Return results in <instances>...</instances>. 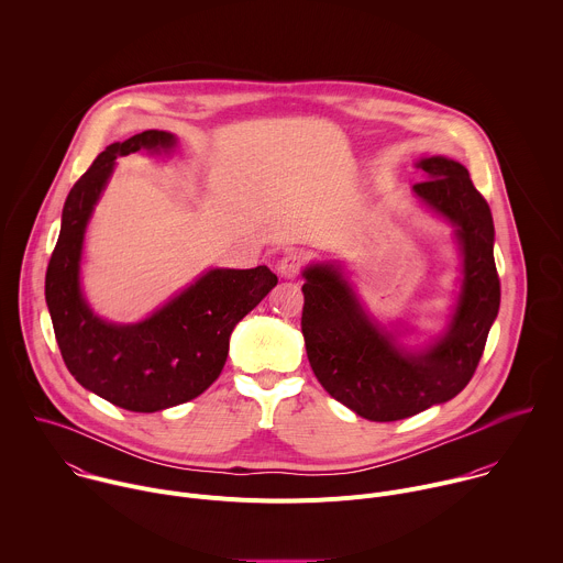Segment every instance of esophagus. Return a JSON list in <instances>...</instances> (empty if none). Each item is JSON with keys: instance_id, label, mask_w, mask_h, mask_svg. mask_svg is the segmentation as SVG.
Listing matches in <instances>:
<instances>
[{"instance_id": "esophagus-1", "label": "esophagus", "mask_w": 563, "mask_h": 563, "mask_svg": "<svg viewBox=\"0 0 563 563\" xmlns=\"http://www.w3.org/2000/svg\"><path fill=\"white\" fill-rule=\"evenodd\" d=\"M302 254L300 252H287L280 261H278V274L283 276V278H287V280H291V278H296L298 274H300V269H302Z\"/></svg>"}]
</instances>
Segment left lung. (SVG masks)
I'll return each mask as SVG.
<instances>
[{
	"instance_id": "1",
	"label": "left lung",
	"mask_w": 563,
	"mask_h": 563,
	"mask_svg": "<svg viewBox=\"0 0 563 563\" xmlns=\"http://www.w3.org/2000/svg\"><path fill=\"white\" fill-rule=\"evenodd\" d=\"M427 180L413 197L455 228L462 276L446 327L424 346L373 318L338 263L302 269V335L324 391L364 420L394 422L453 400L473 378L499 311L490 208L468 169L446 156L416 161Z\"/></svg>"
}]
</instances>
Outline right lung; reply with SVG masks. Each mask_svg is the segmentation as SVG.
Masks as SVG:
<instances>
[{
	"instance_id": "obj_1",
	"label": "right lung",
	"mask_w": 563,
	"mask_h": 563,
	"mask_svg": "<svg viewBox=\"0 0 563 563\" xmlns=\"http://www.w3.org/2000/svg\"><path fill=\"white\" fill-rule=\"evenodd\" d=\"M174 147L176 136L163 130L108 145L73 185L46 272V305L68 371L84 389L134 413L201 396L221 376L234 327L278 283L265 265L212 267L139 322H108L92 311L81 289L84 239L117 158Z\"/></svg>"
}]
</instances>
